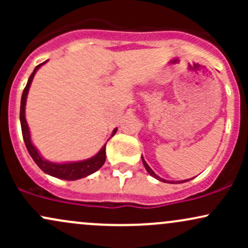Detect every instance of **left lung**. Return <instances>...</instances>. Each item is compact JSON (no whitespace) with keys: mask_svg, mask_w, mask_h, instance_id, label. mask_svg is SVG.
<instances>
[{"mask_svg":"<svg viewBox=\"0 0 248 248\" xmlns=\"http://www.w3.org/2000/svg\"><path fill=\"white\" fill-rule=\"evenodd\" d=\"M142 162H143V166H144V168H146V170H147L148 173H149L150 176H153V177H155L156 179H158V181H161V182H164V183L177 184V183H184V182H187V181H189V179H186V181H177V182H173V181H167V179H164V178H161L160 176H157V175H156L155 172L153 171V170H152V168H150L149 166H148V164H147V162L144 161L143 156H142Z\"/></svg>","mask_w":248,"mask_h":248,"instance_id":"1","label":"left lung"}]
</instances>
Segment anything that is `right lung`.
Instances as JSON below:
<instances>
[{"label":"right lung","mask_w":248,"mask_h":248,"mask_svg":"<svg viewBox=\"0 0 248 248\" xmlns=\"http://www.w3.org/2000/svg\"><path fill=\"white\" fill-rule=\"evenodd\" d=\"M47 62V61H46ZM37 65L33 70V72L31 73L29 80H28L27 86H25L23 94H22L21 99V110H19V120H21V127H22V134H23V140L27 147L28 152H29L30 156L32 157V160L35 161V163L47 175L53 176V177L61 178V179H66V181H76V179H80L86 177V176L91 175V173L95 172L96 170H99L104 166L105 161H106V143L105 146L99 150L98 154H95L94 156H92L91 158L84 161H77V162H65V163H55V162H50L45 158L42 157L41 154L38 153L37 148L33 146L32 141H31L30 136V130L29 126H28V122L25 120V104H27V96L29 93V88L31 82H32L33 77H35L37 70L44 65L45 62ZM116 128L113 130L112 136L116 133Z\"/></svg>","instance_id":"1"}]
</instances>
